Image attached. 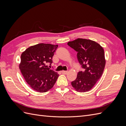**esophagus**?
I'll return each instance as SVG.
<instances>
[{
	"mask_svg": "<svg viewBox=\"0 0 126 126\" xmlns=\"http://www.w3.org/2000/svg\"><path fill=\"white\" fill-rule=\"evenodd\" d=\"M68 72L67 71H64V70H63V71H62V73L63 74H66Z\"/></svg>",
	"mask_w": 126,
	"mask_h": 126,
	"instance_id": "1",
	"label": "esophagus"
}]
</instances>
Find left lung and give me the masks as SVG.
I'll list each match as a JSON object with an SVG mask.
<instances>
[{
	"mask_svg": "<svg viewBox=\"0 0 126 126\" xmlns=\"http://www.w3.org/2000/svg\"><path fill=\"white\" fill-rule=\"evenodd\" d=\"M67 44L77 52L78 60L83 69V71L78 72L71 85L79 92L88 91L104 72L106 64L104 49L96 42L86 39L78 38Z\"/></svg>",
	"mask_w": 126,
	"mask_h": 126,
	"instance_id": "left-lung-1",
	"label": "left lung"
}]
</instances>
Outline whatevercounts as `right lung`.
I'll use <instances>...</instances> for the list:
<instances>
[{"label": "right lung", "instance_id": "add662e5", "mask_svg": "<svg viewBox=\"0 0 126 126\" xmlns=\"http://www.w3.org/2000/svg\"><path fill=\"white\" fill-rule=\"evenodd\" d=\"M58 46L39 44L22 53L19 69L26 81L37 92L45 93L54 86L59 75L46 64H51L52 57Z\"/></svg>", "mask_w": 126, "mask_h": 126}]
</instances>
